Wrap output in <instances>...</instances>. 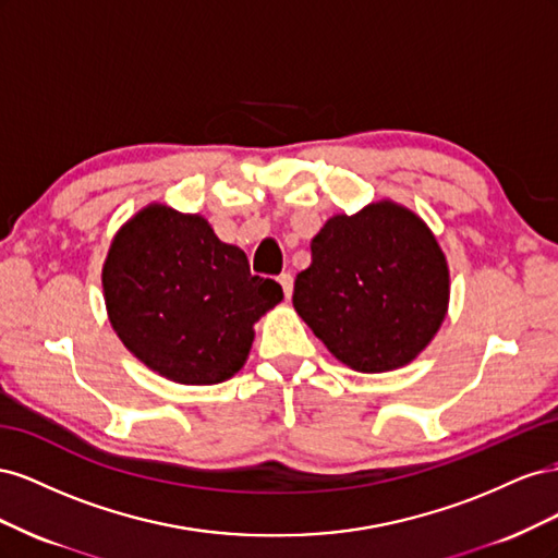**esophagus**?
Here are the masks:
<instances>
[{
  "mask_svg": "<svg viewBox=\"0 0 558 558\" xmlns=\"http://www.w3.org/2000/svg\"><path fill=\"white\" fill-rule=\"evenodd\" d=\"M279 283H281V289H283V295L291 298L293 295V277H291V272H283L279 277Z\"/></svg>",
  "mask_w": 558,
  "mask_h": 558,
  "instance_id": "34e87169",
  "label": "esophagus"
}]
</instances>
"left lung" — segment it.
<instances>
[{"label": "left lung", "mask_w": 558, "mask_h": 558, "mask_svg": "<svg viewBox=\"0 0 558 558\" xmlns=\"http://www.w3.org/2000/svg\"><path fill=\"white\" fill-rule=\"evenodd\" d=\"M449 265L424 218L393 199L335 214L312 238L293 307L332 356L356 373L412 363L449 310Z\"/></svg>", "instance_id": "left-lung-1"}]
</instances>
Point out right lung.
Masks as SVG:
<instances>
[{"label": "right lung", "instance_id": "add662e5", "mask_svg": "<svg viewBox=\"0 0 558 558\" xmlns=\"http://www.w3.org/2000/svg\"><path fill=\"white\" fill-rule=\"evenodd\" d=\"M118 340L156 375L221 384L244 367L256 320L283 300L251 275L246 253L216 238L205 216L150 202L113 234L102 267Z\"/></svg>", "mask_w": 558, "mask_h": 558}]
</instances>
